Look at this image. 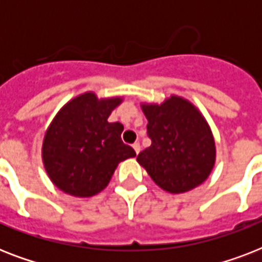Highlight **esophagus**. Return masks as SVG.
<instances>
[{
    "label": "esophagus",
    "instance_id": "esophagus-1",
    "mask_svg": "<svg viewBox=\"0 0 262 262\" xmlns=\"http://www.w3.org/2000/svg\"><path fill=\"white\" fill-rule=\"evenodd\" d=\"M133 149H135V152L139 155V152L141 151V147H140V144L139 143H135L133 144Z\"/></svg>",
    "mask_w": 262,
    "mask_h": 262
}]
</instances>
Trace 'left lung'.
Returning <instances> with one entry per match:
<instances>
[{
	"instance_id": "8db88e82",
	"label": "left lung",
	"mask_w": 262,
	"mask_h": 262,
	"mask_svg": "<svg viewBox=\"0 0 262 262\" xmlns=\"http://www.w3.org/2000/svg\"><path fill=\"white\" fill-rule=\"evenodd\" d=\"M151 147L140 166L163 190L181 194L205 182L215 167V137L203 113L187 99L170 95L162 103L141 102Z\"/></svg>"
}]
</instances>
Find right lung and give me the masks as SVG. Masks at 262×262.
Segmentation results:
<instances>
[{
    "instance_id": "1",
    "label": "right lung",
    "mask_w": 262,
    "mask_h": 262,
    "mask_svg": "<svg viewBox=\"0 0 262 262\" xmlns=\"http://www.w3.org/2000/svg\"><path fill=\"white\" fill-rule=\"evenodd\" d=\"M123 96L98 98L87 91L72 98L55 114L42 144V162L55 187L73 197H92L108 185L115 168L135 158L122 143V123L108 122Z\"/></svg>"
}]
</instances>
